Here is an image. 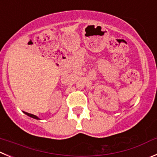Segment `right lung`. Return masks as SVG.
Listing matches in <instances>:
<instances>
[{
    "label": "right lung",
    "instance_id": "1",
    "mask_svg": "<svg viewBox=\"0 0 157 157\" xmlns=\"http://www.w3.org/2000/svg\"><path fill=\"white\" fill-rule=\"evenodd\" d=\"M24 112L25 115H27L28 116L31 117V118H35V119H37V120H40V118H39L38 116H36V115H32V114H29V113H28V112Z\"/></svg>",
    "mask_w": 157,
    "mask_h": 157
}]
</instances>
